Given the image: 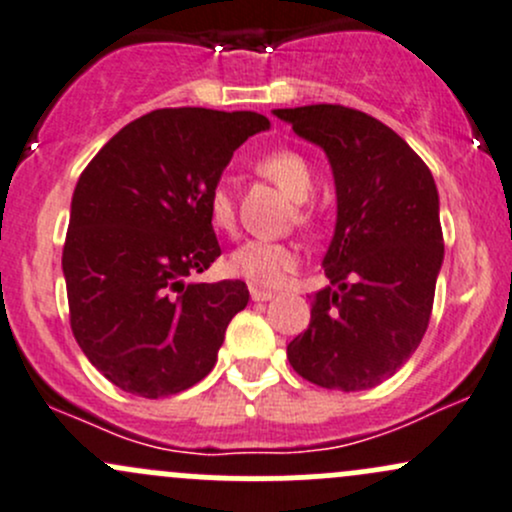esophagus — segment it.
Returning a JSON list of instances; mask_svg holds the SVG:
<instances>
[{"mask_svg":"<svg viewBox=\"0 0 512 512\" xmlns=\"http://www.w3.org/2000/svg\"><path fill=\"white\" fill-rule=\"evenodd\" d=\"M250 294H252V302H270V299L275 297V292H270V289H257V287H250Z\"/></svg>","mask_w":512,"mask_h":512,"instance_id":"1","label":"esophagus"}]
</instances>
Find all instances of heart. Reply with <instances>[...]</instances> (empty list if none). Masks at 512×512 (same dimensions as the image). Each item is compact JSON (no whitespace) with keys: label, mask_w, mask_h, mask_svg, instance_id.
I'll list each match as a JSON object with an SVG mask.
<instances>
[{"label":"heart","mask_w":512,"mask_h":512,"mask_svg":"<svg viewBox=\"0 0 512 512\" xmlns=\"http://www.w3.org/2000/svg\"><path fill=\"white\" fill-rule=\"evenodd\" d=\"M257 173L285 190L292 200H297V223L314 225V208L307 198L314 190V168L302 153L292 148L265 153L257 160ZM208 218L215 230L230 232L235 227V203L225 183H218L208 195ZM299 250L292 242H270V240H247L235 247L230 255V270L237 277L250 282L252 287H280L282 282L297 270Z\"/></svg>","instance_id":"b5f03b06"}]
</instances>
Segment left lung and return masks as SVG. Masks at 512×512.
Returning a JSON list of instances; mask_svg holds the SVG:
<instances>
[{
  "label": "left lung",
  "mask_w": 512,
  "mask_h": 512,
  "mask_svg": "<svg viewBox=\"0 0 512 512\" xmlns=\"http://www.w3.org/2000/svg\"><path fill=\"white\" fill-rule=\"evenodd\" d=\"M294 133L327 151L337 183V230L324 255L332 287L287 344L302 379L364 391L394 376L426 334L443 262L438 190L399 133L339 103L277 108Z\"/></svg>",
  "instance_id": "8db88e82"
}]
</instances>
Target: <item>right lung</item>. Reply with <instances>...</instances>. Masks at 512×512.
Returning <instances> with one entry per match:
<instances>
[{
    "instance_id": "1",
    "label": "right lung",
    "mask_w": 512,
    "mask_h": 512,
    "mask_svg": "<svg viewBox=\"0 0 512 512\" xmlns=\"http://www.w3.org/2000/svg\"><path fill=\"white\" fill-rule=\"evenodd\" d=\"M270 121L252 111L158 108L91 158L71 198L64 242L69 322L111 384L160 399L213 371L245 282H200L220 257L208 195Z\"/></svg>"
}]
</instances>
